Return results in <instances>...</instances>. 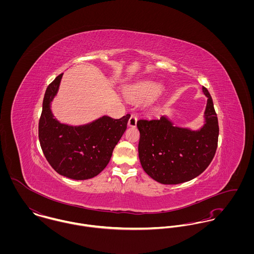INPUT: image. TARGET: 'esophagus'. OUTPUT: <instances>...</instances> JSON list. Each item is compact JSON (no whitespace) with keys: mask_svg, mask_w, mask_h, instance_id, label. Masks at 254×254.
<instances>
[{"mask_svg":"<svg viewBox=\"0 0 254 254\" xmlns=\"http://www.w3.org/2000/svg\"><path fill=\"white\" fill-rule=\"evenodd\" d=\"M129 127H136L137 126V117L135 115H131L129 121H128Z\"/></svg>","mask_w":254,"mask_h":254,"instance_id":"34e87169","label":"esophagus"}]
</instances>
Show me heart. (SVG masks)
<instances>
[{"mask_svg":"<svg viewBox=\"0 0 254 254\" xmlns=\"http://www.w3.org/2000/svg\"><path fill=\"white\" fill-rule=\"evenodd\" d=\"M165 88L158 83H145L130 89L127 97L130 101L138 104H148L157 100L164 92Z\"/></svg>","mask_w":254,"mask_h":254,"instance_id":"b5f03b06","label":"heart"}]
</instances>
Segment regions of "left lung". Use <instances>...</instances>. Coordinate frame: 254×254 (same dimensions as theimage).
I'll list each match as a JSON object with an SVG mask.
<instances>
[{
	"label": "left lung",
	"instance_id": "left-lung-1",
	"mask_svg": "<svg viewBox=\"0 0 254 254\" xmlns=\"http://www.w3.org/2000/svg\"><path fill=\"white\" fill-rule=\"evenodd\" d=\"M207 98L203 125L197 130L175 126L166 115L159 119H141L139 158L145 173L160 184L177 185L200 175L212 161L219 135L217 115L212 98Z\"/></svg>",
	"mask_w": 254,
	"mask_h": 254
}]
</instances>
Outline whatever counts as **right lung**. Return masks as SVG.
<instances>
[{"instance_id":"right-lung-1","label":"right lung","mask_w":254,"mask_h":254,"mask_svg":"<svg viewBox=\"0 0 254 254\" xmlns=\"http://www.w3.org/2000/svg\"><path fill=\"white\" fill-rule=\"evenodd\" d=\"M63 75L48 86L44 96L39 121L40 145L48 162L59 174L73 180L91 179L109 164L130 114L119 119L103 115L81 125L62 123L52 111V102L58 95Z\"/></svg>"}]
</instances>
